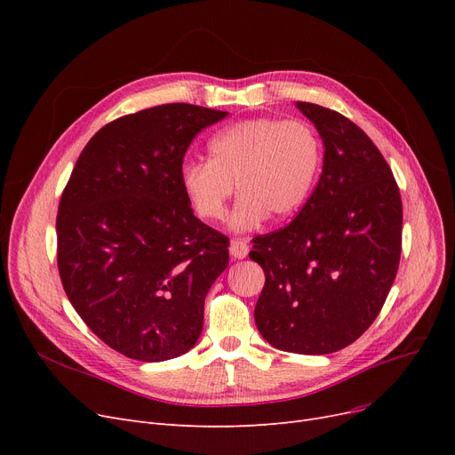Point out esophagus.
<instances>
[{
    "label": "esophagus",
    "instance_id": "obj_1",
    "mask_svg": "<svg viewBox=\"0 0 455 455\" xmlns=\"http://www.w3.org/2000/svg\"><path fill=\"white\" fill-rule=\"evenodd\" d=\"M230 256L234 259H242L249 254V242L245 240V237H237V240H232L230 242Z\"/></svg>",
    "mask_w": 455,
    "mask_h": 455
}]
</instances>
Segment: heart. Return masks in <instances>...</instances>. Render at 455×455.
<instances>
[{"mask_svg":"<svg viewBox=\"0 0 455 455\" xmlns=\"http://www.w3.org/2000/svg\"><path fill=\"white\" fill-rule=\"evenodd\" d=\"M210 160H188L179 179L188 203L204 221L225 218L228 227L252 230L269 215L283 221L312 196L323 167V141L306 122L252 117L221 129L208 143Z\"/></svg>","mask_w":455,"mask_h":455,"instance_id":"heart-1","label":"heart"}]
</instances>
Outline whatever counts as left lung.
I'll return each instance as SVG.
<instances>
[{"label":"left lung","mask_w":455,"mask_h":455,"mask_svg":"<svg viewBox=\"0 0 455 455\" xmlns=\"http://www.w3.org/2000/svg\"><path fill=\"white\" fill-rule=\"evenodd\" d=\"M323 140V173L297 218L252 240L266 273L254 307L271 347L321 355L354 343L374 323L395 282L402 201L386 158L348 117L295 103Z\"/></svg>","instance_id":"left-lung-1"}]
</instances>
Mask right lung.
I'll use <instances>...</instances> for the list:
<instances>
[{"mask_svg":"<svg viewBox=\"0 0 455 455\" xmlns=\"http://www.w3.org/2000/svg\"><path fill=\"white\" fill-rule=\"evenodd\" d=\"M228 112L186 103L116 119L92 136L64 188L57 261L86 326L138 362L194 348L228 240L199 221L179 179L203 129Z\"/></svg>","mask_w":455,"mask_h":455,"instance_id":"obj_1","label":"right lung"}]
</instances>
